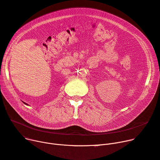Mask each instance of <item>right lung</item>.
Returning a JSON list of instances; mask_svg holds the SVG:
<instances>
[{"instance_id": "obj_1", "label": "right lung", "mask_w": 160, "mask_h": 160, "mask_svg": "<svg viewBox=\"0 0 160 160\" xmlns=\"http://www.w3.org/2000/svg\"><path fill=\"white\" fill-rule=\"evenodd\" d=\"M23 103H24V104H26V105H28V104H27V103H25V102H23Z\"/></svg>"}]
</instances>
